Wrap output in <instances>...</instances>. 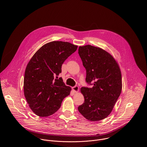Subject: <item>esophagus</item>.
Wrapping results in <instances>:
<instances>
[{"instance_id":"1","label":"esophagus","mask_w":147,"mask_h":147,"mask_svg":"<svg viewBox=\"0 0 147 147\" xmlns=\"http://www.w3.org/2000/svg\"><path fill=\"white\" fill-rule=\"evenodd\" d=\"M72 89H73V90L75 93H77V92H78V90H79V87L76 85V86H73V87L72 88Z\"/></svg>"}]
</instances>
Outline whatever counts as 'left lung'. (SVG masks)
I'll return each mask as SVG.
<instances>
[{
    "label": "left lung",
    "instance_id": "left-lung-1",
    "mask_svg": "<svg viewBox=\"0 0 147 147\" xmlns=\"http://www.w3.org/2000/svg\"><path fill=\"white\" fill-rule=\"evenodd\" d=\"M78 54L86 69V82L91 88L82 87L84 103L78 111L90 121H99L111 113L122 90V75L118 64L103 49L80 46Z\"/></svg>",
    "mask_w": 147,
    "mask_h": 147
}]
</instances>
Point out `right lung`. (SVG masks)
I'll list each match as a JSON object with an SVG mask.
<instances>
[{
  "instance_id": "1",
  "label": "right lung",
  "mask_w": 147,
  "mask_h": 147,
  "mask_svg": "<svg viewBox=\"0 0 147 147\" xmlns=\"http://www.w3.org/2000/svg\"><path fill=\"white\" fill-rule=\"evenodd\" d=\"M78 46L68 42L54 41L42 46L29 61L25 71L24 95L33 112L48 117L57 112L71 88L61 77L62 65Z\"/></svg>"
}]
</instances>
